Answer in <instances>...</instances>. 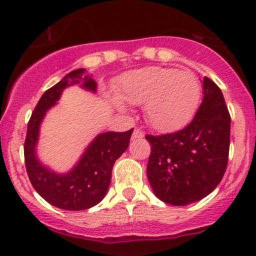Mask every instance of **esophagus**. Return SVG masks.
Returning a JSON list of instances; mask_svg holds the SVG:
<instances>
[{"mask_svg": "<svg viewBox=\"0 0 256 256\" xmlns=\"http://www.w3.org/2000/svg\"><path fill=\"white\" fill-rule=\"evenodd\" d=\"M144 136V134L142 132V131L140 130V128H136L135 130H134V132H132V138H142Z\"/></svg>", "mask_w": 256, "mask_h": 256, "instance_id": "obj_1", "label": "esophagus"}]
</instances>
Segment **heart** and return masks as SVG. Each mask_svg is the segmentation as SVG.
<instances>
[{
    "label": "heart",
    "instance_id": "1",
    "mask_svg": "<svg viewBox=\"0 0 256 256\" xmlns=\"http://www.w3.org/2000/svg\"><path fill=\"white\" fill-rule=\"evenodd\" d=\"M118 95L128 104L146 105L147 120L152 128L170 132L187 125L194 115L200 84L188 70L147 66L121 76Z\"/></svg>",
    "mask_w": 256,
    "mask_h": 256
}]
</instances>
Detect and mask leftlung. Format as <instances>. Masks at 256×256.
Instances as JSON below:
<instances>
[{
	"label": "left lung",
	"mask_w": 256,
	"mask_h": 256,
	"mask_svg": "<svg viewBox=\"0 0 256 256\" xmlns=\"http://www.w3.org/2000/svg\"><path fill=\"white\" fill-rule=\"evenodd\" d=\"M202 104L193 120L176 132L146 135L151 146L147 178L157 198L186 206L208 196L226 174L230 114L222 90L203 79Z\"/></svg>",
	"instance_id": "8db88e82"
}]
</instances>
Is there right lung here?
Segmentation results:
<instances>
[{
    "label": "right lung",
    "mask_w": 256,
    "mask_h": 256,
    "mask_svg": "<svg viewBox=\"0 0 256 256\" xmlns=\"http://www.w3.org/2000/svg\"><path fill=\"white\" fill-rule=\"evenodd\" d=\"M84 69L66 74L59 82L48 89L33 110L27 125L24 141V162L33 188L49 204L66 210H84L94 207L105 197L112 180V166L130 144L134 128L125 132L102 134L88 147L84 156L66 174H54L42 166L36 157L34 147L38 140L40 124L50 106L56 104L62 92L72 84L79 82ZM82 86L95 92L96 84L90 76H84Z\"/></svg>",
    "instance_id": "1"
}]
</instances>
